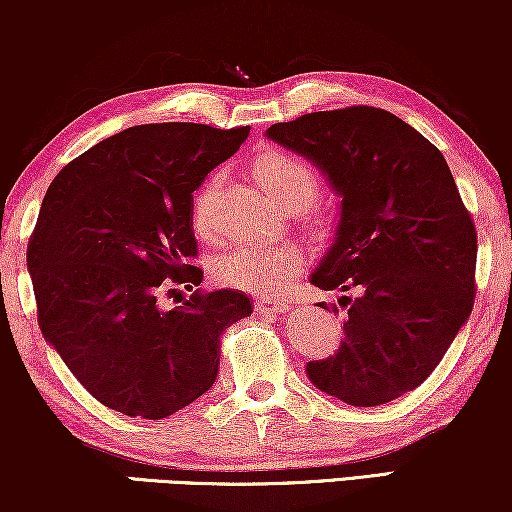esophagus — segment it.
Listing matches in <instances>:
<instances>
[{
  "instance_id": "1",
  "label": "esophagus",
  "mask_w": 512,
  "mask_h": 512,
  "mask_svg": "<svg viewBox=\"0 0 512 512\" xmlns=\"http://www.w3.org/2000/svg\"><path fill=\"white\" fill-rule=\"evenodd\" d=\"M256 314H270V312H289L291 305L286 300H275V298H258L254 303Z\"/></svg>"
}]
</instances>
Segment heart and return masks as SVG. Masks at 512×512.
Listing matches in <instances>:
<instances>
[{
	"label": "heart",
	"instance_id": "b5f03b06",
	"mask_svg": "<svg viewBox=\"0 0 512 512\" xmlns=\"http://www.w3.org/2000/svg\"><path fill=\"white\" fill-rule=\"evenodd\" d=\"M254 174L272 198L291 209L307 207L319 193V177L303 158L282 151H268L254 163ZM223 174L214 172L195 193L193 228L202 237L212 235V216L219 200ZM303 263V249L296 242L275 244H235L216 258V282L230 289L272 296L296 277Z\"/></svg>",
	"mask_w": 512,
	"mask_h": 512
}]
</instances>
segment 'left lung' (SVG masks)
<instances>
[{"label":"left lung","mask_w":512,"mask_h":512,"mask_svg":"<svg viewBox=\"0 0 512 512\" xmlns=\"http://www.w3.org/2000/svg\"><path fill=\"white\" fill-rule=\"evenodd\" d=\"M265 137L310 160L340 195L335 240L310 282L342 293L345 335L338 352L307 363V377L356 408L408 394L443 359L475 298L478 235L443 153L375 107L314 111Z\"/></svg>","instance_id":"1"}]
</instances>
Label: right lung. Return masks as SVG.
<instances>
[{
	"label": "right lung",
	"instance_id": "1",
	"mask_svg": "<svg viewBox=\"0 0 512 512\" xmlns=\"http://www.w3.org/2000/svg\"><path fill=\"white\" fill-rule=\"evenodd\" d=\"M249 137L200 123L116 132L65 165L27 244L39 328L107 408L163 419L212 389L221 335L254 312L242 291L194 292L193 191ZM192 298L163 311L159 291Z\"/></svg>",
	"mask_w": 512,
	"mask_h": 512
}]
</instances>
